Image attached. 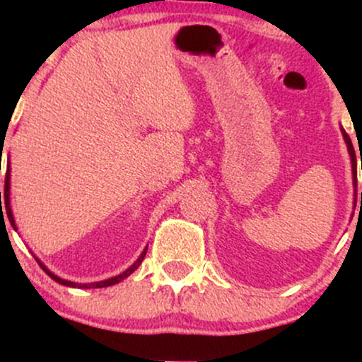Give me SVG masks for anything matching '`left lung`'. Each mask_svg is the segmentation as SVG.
Masks as SVG:
<instances>
[{
    "label": "left lung",
    "instance_id": "left-lung-1",
    "mask_svg": "<svg viewBox=\"0 0 362 362\" xmlns=\"http://www.w3.org/2000/svg\"><path fill=\"white\" fill-rule=\"evenodd\" d=\"M342 134H344V139H346L347 143V148H349V153H351V161H352V173H354V184L357 187V161H356V153H354V146H352V141L349 138V134L346 131L342 129ZM361 202H362V192H361Z\"/></svg>",
    "mask_w": 362,
    "mask_h": 362
}]
</instances>
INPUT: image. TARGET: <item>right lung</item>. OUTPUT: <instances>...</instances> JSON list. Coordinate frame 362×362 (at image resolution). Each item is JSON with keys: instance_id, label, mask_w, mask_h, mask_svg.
Listing matches in <instances>:
<instances>
[{"instance_id": "add662e5", "label": "right lung", "mask_w": 362, "mask_h": 362, "mask_svg": "<svg viewBox=\"0 0 362 362\" xmlns=\"http://www.w3.org/2000/svg\"><path fill=\"white\" fill-rule=\"evenodd\" d=\"M3 202H5V209H6V214H8V219H10V223H11V226L15 228V221H13V214H11V209H10V168L6 170V178H5V194H3ZM0 206H1V192H0ZM1 211H3V207H1ZM144 255H146V250H144L143 253H141V257L138 260L134 262V264L131 265V267L127 269L126 272H122L120 274V276H115V277H112V279H107V281H100V282H90V284H78V282H71V281H64V279H61V277H57V276H54L52 272H49L47 269L44 267L42 264H40L39 260V265L40 267H42V271L47 274L49 277H52L54 281L56 282H59V284H62V286H69V288H83V289H88V288H107V286H112V284H117V282H120L124 279V277H127L129 274H132L136 271V269L139 267V264L141 262H143V259H144Z\"/></svg>"}]
</instances>
